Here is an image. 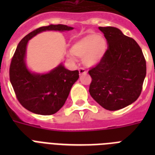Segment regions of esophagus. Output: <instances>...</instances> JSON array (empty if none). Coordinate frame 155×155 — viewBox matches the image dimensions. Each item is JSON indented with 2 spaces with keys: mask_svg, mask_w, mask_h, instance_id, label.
Listing matches in <instances>:
<instances>
[{
  "mask_svg": "<svg viewBox=\"0 0 155 155\" xmlns=\"http://www.w3.org/2000/svg\"><path fill=\"white\" fill-rule=\"evenodd\" d=\"M79 72H80V75H83V74H85V73H87L86 70H85L84 68H80L79 69Z\"/></svg>",
  "mask_w": 155,
  "mask_h": 155,
  "instance_id": "34e87169",
  "label": "esophagus"
}]
</instances>
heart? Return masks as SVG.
Instances as JSON below:
<instances>
[{"label":"heart","instance_id":"heart-1","mask_svg":"<svg viewBox=\"0 0 155 155\" xmlns=\"http://www.w3.org/2000/svg\"><path fill=\"white\" fill-rule=\"evenodd\" d=\"M106 47L107 43L102 36L92 33L78 40L71 47V52L74 55L84 58L85 66L93 67L101 60Z\"/></svg>","mask_w":155,"mask_h":155}]
</instances>
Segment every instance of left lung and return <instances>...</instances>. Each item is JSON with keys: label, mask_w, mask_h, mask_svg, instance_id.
Instances as JSON below:
<instances>
[{"label": "left lung", "mask_w": 155, "mask_h": 155, "mask_svg": "<svg viewBox=\"0 0 155 155\" xmlns=\"http://www.w3.org/2000/svg\"><path fill=\"white\" fill-rule=\"evenodd\" d=\"M108 49L88 71L91 97L107 110L115 111L137 101L147 75V63L139 45L112 26L99 27Z\"/></svg>", "instance_id": "1"}]
</instances>
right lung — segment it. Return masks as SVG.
<instances>
[{
    "label": "right lung",
    "instance_id": "right-lung-1",
    "mask_svg": "<svg viewBox=\"0 0 155 155\" xmlns=\"http://www.w3.org/2000/svg\"><path fill=\"white\" fill-rule=\"evenodd\" d=\"M72 27L49 25L35 30L21 40L11 60L9 80L17 99L27 110L40 115L57 113L65 104L71 88L79 79V71H69L62 64L47 74L31 73L25 63L28 41L45 30L67 31Z\"/></svg>",
    "mask_w": 155,
    "mask_h": 155
}]
</instances>
